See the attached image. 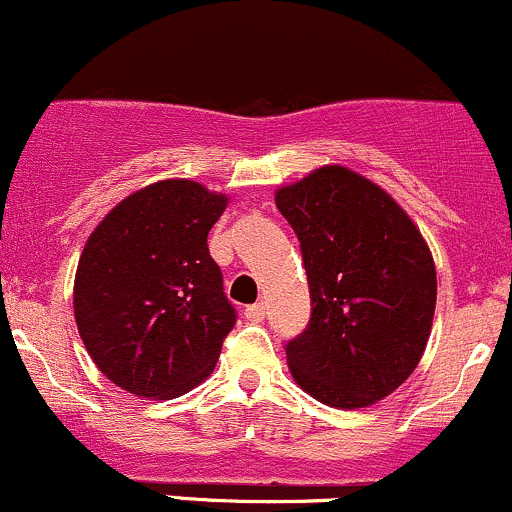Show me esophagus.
I'll return each mask as SVG.
<instances>
[{
  "label": "esophagus",
  "mask_w": 512,
  "mask_h": 512,
  "mask_svg": "<svg viewBox=\"0 0 512 512\" xmlns=\"http://www.w3.org/2000/svg\"><path fill=\"white\" fill-rule=\"evenodd\" d=\"M245 316H247V320H252V323H260V320H265V316H267L265 303H255V306H247Z\"/></svg>",
  "instance_id": "1"
}]
</instances>
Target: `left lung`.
Masks as SVG:
<instances>
[{
	"label": "left lung",
	"mask_w": 512,
	"mask_h": 512,
	"mask_svg": "<svg viewBox=\"0 0 512 512\" xmlns=\"http://www.w3.org/2000/svg\"><path fill=\"white\" fill-rule=\"evenodd\" d=\"M301 240L311 323L286 345L308 396L357 411L391 396L418 367L437 301L435 260L393 196L342 165L274 192Z\"/></svg>",
	"instance_id": "obj_1"
}]
</instances>
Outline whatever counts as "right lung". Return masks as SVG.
Wrapping results in <instances>:
<instances>
[{
	"mask_svg": "<svg viewBox=\"0 0 512 512\" xmlns=\"http://www.w3.org/2000/svg\"><path fill=\"white\" fill-rule=\"evenodd\" d=\"M228 201L194 179H160L121 199L84 243L75 323L119 389L170 401L211 376L235 325L206 245Z\"/></svg>",
	"mask_w": 512,
	"mask_h": 512,
	"instance_id": "obj_1",
	"label": "right lung"
}]
</instances>
